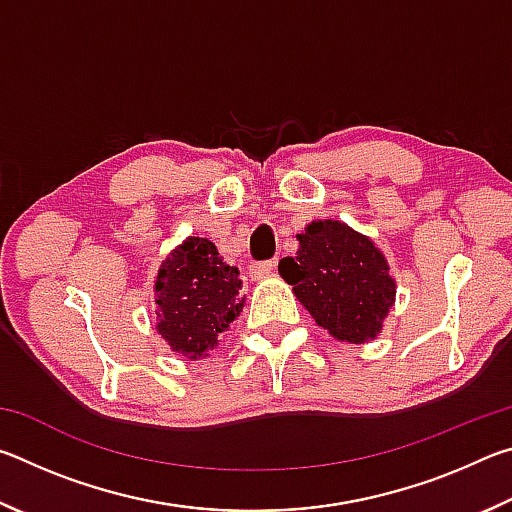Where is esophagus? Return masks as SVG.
I'll return each mask as SVG.
<instances>
[{
    "label": "esophagus",
    "mask_w": 512,
    "mask_h": 512,
    "mask_svg": "<svg viewBox=\"0 0 512 512\" xmlns=\"http://www.w3.org/2000/svg\"><path fill=\"white\" fill-rule=\"evenodd\" d=\"M275 268V259H264V262H255V264H250V277H253V280H259V277H264V275H268Z\"/></svg>",
    "instance_id": "esophagus-1"
}]
</instances>
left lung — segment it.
<instances>
[{"label":"left lung","mask_w":512,"mask_h":512,"mask_svg":"<svg viewBox=\"0 0 512 512\" xmlns=\"http://www.w3.org/2000/svg\"><path fill=\"white\" fill-rule=\"evenodd\" d=\"M296 257L280 262L293 293L334 339H375L395 300V280L368 237L341 221H314L298 235Z\"/></svg>","instance_id":"obj_1"}]
</instances>
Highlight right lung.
Returning a JSON list of instances; mask_svg holds the SVG:
<instances>
[{
  "mask_svg": "<svg viewBox=\"0 0 512 512\" xmlns=\"http://www.w3.org/2000/svg\"><path fill=\"white\" fill-rule=\"evenodd\" d=\"M239 271L216 253L212 241L189 237L164 259L155 280L158 332L173 352L203 357L244 309Z\"/></svg>",
  "mask_w": 512,
  "mask_h": 512,
  "instance_id": "1",
  "label": "right lung"
}]
</instances>
